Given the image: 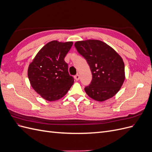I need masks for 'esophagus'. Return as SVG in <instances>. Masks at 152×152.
<instances>
[{"label":"esophagus","instance_id":"obj_1","mask_svg":"<svg viewBox=\"0 0 152 152\" xmlns=\"http://www.w3.org/2000/svg\"><path fill=\"white\" fill-rule=\"evenodd\" d=\"M74 78H75V79L77 81V80H79V79H80V76H79V74H77V75H76L74 77Z\"/></svg>","mask_w":152,"mask_h":152}]
</instances>
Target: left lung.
<instances>
[{"label": "left lung", "instance_id": "8db88e82", "mask_svg": "<svg viewBox=\"0 0 152 152\" xmlns=\"http://www.w3.org/2000/svg\"><path fill=\"white\" fill-rule=\"evenodd\" d=\"M75 47L86 59L93 75L91 84L84 89L86 94L99 102L112 98L121 89L126 78L122 57L99 40L77 41Z\"/></svg>", "mask_w": 152, "mask_h": 152}]
</instances>
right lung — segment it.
<instances>
[{"instance_id": "1", "label": "right lung", "mask_w": 152, "mask_h": 152, "mask_svg": "<svg viewBox=\"0 0 152 152\" xmlns=\"http://www.w3.org/2000/svg\"><path fill=\"white\" fill-rule=\"evenodd\" d=\"M72 45L73 42L50 41L40 49L29 64L28 77L31 86L49 102L63 98L74 82L64 60Z\"/></svg>"}]
</instances>
